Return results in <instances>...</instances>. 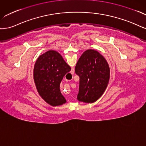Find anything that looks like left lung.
<instances>
[{
  "label": "left lung",
  "instance_id": "8db88e82",
  "mask_svg": "<svg viewBox=\"0 0 146 146\" xmlns=\"http://www.w3.org/2000/svg\"><path fill=\"white\" fill-rule=\"evenodd\" d=\"M79 76L78 100L85 103L96 102L104 94L110 79V67L104 56L95 50H87L75 67Z\"/></svg>",
  "mask_w": 146,
  "mask_h": 146
}]
</instances>
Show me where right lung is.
I'll return each mask as SVG.
<instances>
[{
	"mask_svg": "<svg viewBox=\"0 0 146 146\" xmlns=\"http://www.w3.org/2000/svg\"><path fill=\"white\" fill-rule=\"evenodd\" d=\"M71 68L58 52L49 50L36 60L33 78L39 95L51 106H61L66 100L60 91V83Z\"/></svg>",
	"mask_w": 146,
	"mask_h": 146,
	"instance_id": "right-lung-1",
	"label": "right lung"
}]
</instances>
